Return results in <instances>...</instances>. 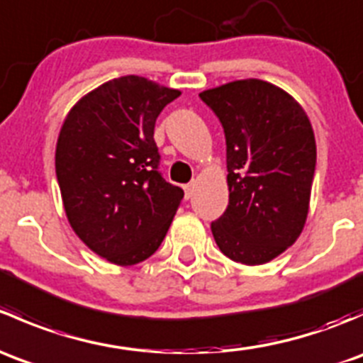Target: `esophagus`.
Returning a JSON list of instances; mask_svg holds the SVG:
<instances>
[{"instance_id": "obj_1", "label": "esophagus", "mask_w": 363, "mask_h": 363, "mask_svg": "<svg viewBox=\"0 0 363 363\" xmlns=\"http://www.w3.org/2000/svg\"><path fill=\"white\" fill-rule=\"evenodd\" d=\"M193 193H195V182H189V184L184 186V196H186V200L191 199Z\"/></svg>"}]
</instances>
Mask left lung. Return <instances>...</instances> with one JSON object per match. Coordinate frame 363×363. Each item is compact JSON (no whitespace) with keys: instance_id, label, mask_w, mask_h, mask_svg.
<instances>
[{"instance_id":"obj_1","label":"left lung","mask_w":363,"mask_h":363,"mask_svg":"<svg viewBox=\"0 0 363 363\" xmlns=\"http://www.w3.org/2000/svg\"><path fill=\"white\" fill-rule=\"evenodd\" d=\"M200 98L226 140L230 200L212 221V235L230 259L262 265L290 247L306 225L316 168L313 128L290 94L258 79Z\"/></svg>"}]
</instances>
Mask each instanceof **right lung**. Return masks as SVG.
Listing matches in <instances>:
<instances>
[{"instance_id": "right-lung-1", "label": "right lung", "mask_w": 363, "mask_h": 363, "mask_svg": "<svg viewBox=\"0 0 363 363\" xmlns=\"http://www.w3.org/2000/svg\"><path fill=\"white\" fill-rule=\"evenodd\" d=\"M144 77H119L69 111L56 175L73 232L116 265L147 259L163 242L184 191L163 179L155 124L179 96Z\"/></svg>"}]
</instances>
